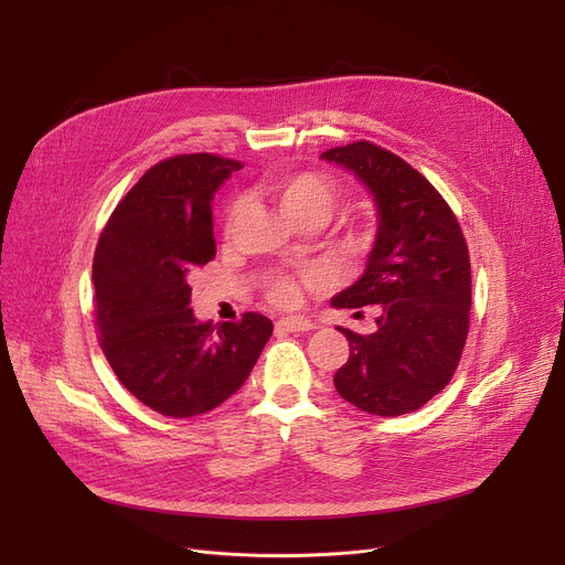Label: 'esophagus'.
Here are the masks:
<instances>
[{
  "instance_id": "34e87169",
  "label": "esophagus",
  "mask_w": 565,
  "mask_h": 565,
  "mask_svg": "<svg viewBox=\"0 0 565 565\" xmlns=\"http://www.w3.org/2000/svg\"><path fill=\"white\" fill-rule=\"evenodd\" d=\"M277 332H311L316 324L307 318H281L277 320Z\"/></svg>"
}]
</instances>
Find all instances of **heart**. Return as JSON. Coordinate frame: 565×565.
<instances>
[{"mask_svg": "<svg viewBox=\"0 0 565 565\" xmlns=\"http://www.w3.org/2000/svg\"><path fill=\"white\" fill-rule=\"evenodd\" d=\"M260 190L265 196L286 213L292 222L300 226L318 224L332 215L334 207L341 201V190L332 181L328 173L320 171H281L267 175L260 183ZM243 205L233 203L226 213L224 231L226 235L235 228L237 220H241ZM318 279L313 275H305L302 279H295L290 275H277L265 286L267 300L277 307H298L302 302V286L316 284Z\"/></svg>", "mask_w": 565, "mask_h": 565, "instance_id": "1", "label": "heart"}]
</instances>
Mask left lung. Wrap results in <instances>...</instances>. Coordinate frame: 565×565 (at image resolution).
Masks as SVG:
<instances>
[{
	"instance_id": "left-lung-1",
	"label": "left lung",
	"mask_w": 565,
	"mask_h": 565,
	"mask_svg": "<svg viewBox=\"0 0 565 565\" xmlns=\"http://www.w3.org/2000/svg\"><path fill=\"white\" fill-rule=\"evenodd\" d=\"M377 203L366 273L332 300L377 307L373 334L339 328L350 343L334 387L354 407L398 417L424 407L454 377L469 332L471 265L451 205L403 158L373 141L330 148Z\"/></svg>"
}]
</instances>
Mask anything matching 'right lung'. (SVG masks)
I'll use <instances>...</instances> for the list:
<instances>
[{"label":"right lung","mask_w":565,"mask_h":565,"mask_svg":"<svg viewBox=\"0 0 565 565\" xmlns=\"http://www.w3.org/2000/svg\"><path fill=\"white\" fill-rule=\"evenodd\" d=\"M241 167L213 153L158 162L118 201L94 254L105 358L137 401L171 419L233 396L273 334L256 311L213 328L190 309L192 275L215 258L213 194Z\"/></svg>","instance_id":"right-lung-1"}]
</instances>
